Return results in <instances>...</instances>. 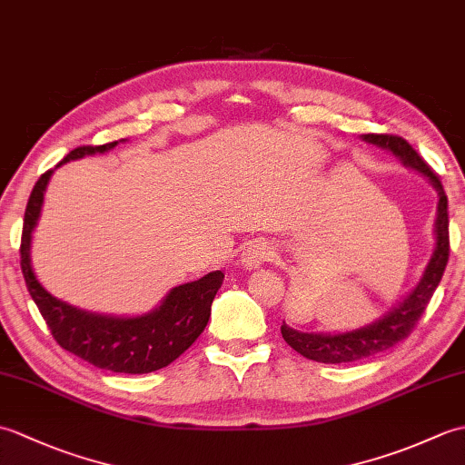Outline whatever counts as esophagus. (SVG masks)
<instances>
[{"label": "esophagus", "mask_w": 465, "mask_h": 465, "mask_svg": "<svg viewBox=\"0 0 465 465\" xmlns=\"http://www.w3.org/2000/svg\"><path fill=\"white\" fill-rule=\"evenodd\" d=\"M272 258H273V248L268 242H253L245 248L240 262L245 270H255L260 268L262 263L270 262Z\"/></svg>", "instance_id": "obj_1"}]
</instances>
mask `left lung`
<instances>
[{"mask_svg": "<svg viewBox=\"0 0 465 465\" xmlns=\"http://www.w3.org/2000/svg\"><path fill=\"white\" fill-rule=\"evenodd\" d=\"M365 142L373 145L385 147L396 153L400 160L421 172L430 182L436 185L440 202H438V217H436V252L423 273L421 282L416 285L406 300L398 308H393L388 315H383L371 325H365L361 330L325 335V333H303L292 330L288 325H282V335L288 345L302 353L303 358L322 361V363H350L371 358L375 353H381L393 345L403 341L408 335L416 330L418 322L426 312L433 292L441 282V275L446 272L448 258H450V220H448V195L443 192L438 173L431 170L426 160L413 150V147L400 135L393 134H368L363 135Z\"/></svg>", "mask_w": 465, "mask_h": 465, "instance_id": "obj_1", "label": "left lung"}]
</instances>
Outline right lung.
Wrapping results in <instances>:
<instances>
[{"label": "right lung", "instance_id": "1", "mask_svg": "<svg viewBox=\"0 0 465 465\" xmlns=\"http://www.w3.org/2000/svg\"><path fill=\"white\" fill-rule=\"evenodd\" d=\"M117 142L104 145H82L69 152L62 165L77 157L104 153ZM54 170H47L35 182L25 207L22 230V272L27 292L44 315L54 340L69 353L85 360L95 368L117 373H150L170 365L190 348L205 330L212 313V302L222 288L223 273L212 272L202 280L177 285L165 295L163 303L142 318H110L87 313L55 300L47 293L29 263V242L42 212L45 185Z\"/></svg>", "mask_w": 465, "mask_h": 465}]
</instances>
